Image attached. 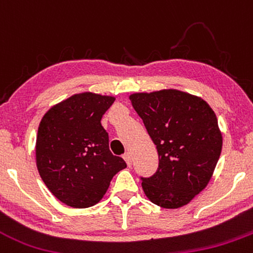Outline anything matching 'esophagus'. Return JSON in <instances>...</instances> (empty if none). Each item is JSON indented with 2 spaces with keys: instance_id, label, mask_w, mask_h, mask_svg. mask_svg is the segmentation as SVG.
I'll return each mask as SVG.
<instances>
[{
  "instance_id": "1",
  "label": "esophagus",
  "mask_w": 253,
  "mask_h": 253,
  "mask_svg": "<svg viewBox=\"0 0 253 253\" xmlns=\"http://www.w3.org/2000/svg\"><path fill=\"white\" fill-rule=\"evenodd\" d=\"M123 157H124V160H126L127 166H129V167L131 166V154H130V152H126Z\"/></svg>"
}]
</instances>
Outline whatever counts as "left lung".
Returning a JSON list of instances; mask_svg holds the SVG:
<instances>
[{"instance_id":"1","label":"left lung","mask_w":253,"mask_h":253,"mask_svg":"<svg viewBox=\"0 0 253 253\" xmlns=\"http://www.w3.org/2000/svg\"><path fill=\"white\" fill-rule=\"evenodd\" d=\"M159 152V169L142 179L150 201L166 209L188 204L211 181L222 147L214 111L178 89L129 96Z\"/></svg>"}]
</instances>
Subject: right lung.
I'll return each instance as SVG.
<instances>
[{
    "mask_svg": "<svg viewBox=\"0 0 253 253\" xmlns=\"http://www.w3.org/2000/svg\"><path fill=\"white\" fill-rule=\"evenodd\" d=\"M116 98L84 92L52 106L42 118L36 142L39 174L49 191L71 208H88L126 169L109 150L101 119Z\"/></svg>",
    "mask_w": 253,
    "mask_h": 253,
    "instance_id": "add662e5",
    "label": "right lung"
}]
</instances>
